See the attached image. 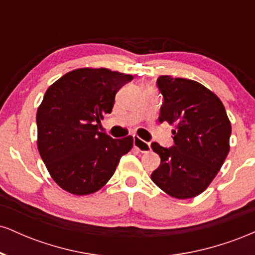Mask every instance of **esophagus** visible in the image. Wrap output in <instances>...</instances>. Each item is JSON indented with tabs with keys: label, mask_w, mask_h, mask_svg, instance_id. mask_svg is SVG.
<instances>
[{
	"label": "esophagus",
	"mask_w": 255,
	"mask_h": 255,
	"mask_svg": "<svg viewBox=\"0 0 255 255\" xmlns=\"http://www.w3.org/2000/svg\"><path fill=\"white\" fill-rule=\"evenodd\" d=\"M134 147L137 148L141 153H147L151 150L150 142H146L137 136H134Z\"/></svg>",
	"instance_id": "1"
}]
</instances>
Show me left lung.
Instances as JSON below:
<instances>
[{"label":"left lung","mask_w":255,"mask_h":255,"mask_svg":"<svg viewBox=\"0 0 255 255\" xmlns=\"http://www.w3.org/2000/svg\"><path fill=\"white\" fill-rule=\"evenodd\" d=\"M157 85L164 97L159 121L175 127V145L152 142L160 165L151 180L172 198H194L210 186L229 153L230 120L221 99L198 81L160 75Z\"/></svg>","instance_id":"left-lung-1"}]
</instances>
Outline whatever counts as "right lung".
Returning a JSON list of instances; mask_svg holds the SVG:
<instances>
[{
	"label": "right lung",
	"mask_w": 255,
	"mask_h": 255,
	"mask_svg": "<svg viewBox=\"0 0 255 255\" xmlns=\"http://www.w3.org/2000/svg\"><path fill=\"white\" fill-rule=\"evenodd\" d=\"M131 79L108 68H78L46 90L37 110V147L63 191L74 195L99 191L131 150L133 136L113 139L98 130L118 91Z\"/></svg>",
	"instance_id": "right-lung-1"
}]
</instances>
